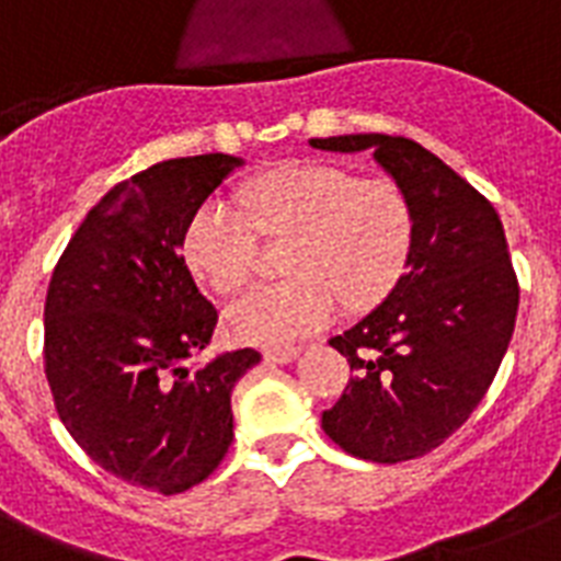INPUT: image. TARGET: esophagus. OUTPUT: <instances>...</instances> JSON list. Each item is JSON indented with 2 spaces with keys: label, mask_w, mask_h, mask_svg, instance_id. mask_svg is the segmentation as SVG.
<instances>
[{
  "label": "esophagus",
  "mask_w": 561,
  "mask_h": 561,
  "mask_svg": "<svg viewBox=\"0 0 561 561\" xmlns=\"http://www.w3.org/2000/svg\"><path fill=\"white\" fill-rule=\"evenodd\" d=\"M299 350L288 346V350H267L264 352V358L273 360V364H290V360H297Z\"/></svg>",
  "instance_id": "esophagus-1"
}]
</instances>
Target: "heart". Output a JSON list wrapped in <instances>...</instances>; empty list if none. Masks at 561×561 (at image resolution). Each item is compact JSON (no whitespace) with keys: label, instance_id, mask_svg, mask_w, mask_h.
<instances>
[{"label":"heart","instance_id":"1","mask_svg":"<svg viewBox=\"0 0 561 561\" xmlns=\"http://www.w3.org/2000/svg\"><path fill=\"white\" fill-rule=\"evenodd\" d=\"M250 211L227 197H206L183 229V255L211 290L238 288L253 273L259 227L271 236L294 232L288 273L294 279L259 282L227 306L236 341L288 350L350 308L381 302L408 267L413 209L387 178H355L323 162H290L247 188Z\"/></svg>","mask_w":561,"mask_h":561}]
</instances>
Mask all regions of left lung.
Returning <instances> with one entry per match:
<instances>
[{"label":"left lung","instance_id":"obj_1","mask_svg":"<svg viewBox=\"0 0 561 561\" xmlns=\"http://www.w3.org/2000/svg\"><path fill=\"white\" fill-rule=\"evenodd\" d=\"M320 151H373L413 209L408 271L381 306L332 337L352 378L323 431L360 460L401 462L443 445L471 416L506 355L518 279L495 206L404 136L311 139Z\"/></svg>","mask_w":561,"mask_h":561}]
</instances>
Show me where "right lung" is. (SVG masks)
<instances>
[{
    "label": "right lung",
    "mask_w": 561,
    "mask_h": 561,
    "mask_svg": "<svg viewBox=\"0 0 561 561\" xmlns=\"http://www.w3.org/2000/svg\"><path fill=\"white\" fill-rule=\"evenodd\" d=\"M241 157L157 162L101 197L46 294V378L75 443L104 471L178 495L232 443V387L262 355L209 346L218 311L194 285L183 229Z\"/></svg>",
    "instance_id": "right-lung-1"
}]
</instances>
